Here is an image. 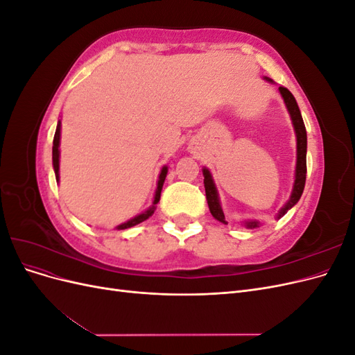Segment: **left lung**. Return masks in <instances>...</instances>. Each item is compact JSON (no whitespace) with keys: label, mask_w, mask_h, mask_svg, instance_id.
<instances>
[{"label":"left lung","mask_w":355,"mask_h":355,"mask_svg":"<svg viewBox=\"0 0 355 355\" xmlns=\"http://www.w3.org/2000/svg\"><path fill=\"white\" fill-rule=\"evenodd\" d=\"M268 83L274 84V81L268 77H263ZM278 92H280L282 98L286 103V108L288 111L290 120H292L293 128H295V135H296V167H295V182H293V189L292 194H290V198L287 202L280 209V211L277 213V219L283 218L284 214L292 209L295 204L299 201L300 196H302L304 188H305V179H306V130H305V124L302 120V115H300L299 106L296 103L295 96L290 93L286 87H278ZM202 176H204V188H206V198L211 216L227 225L228 222L225 220V214L220 206V198H219V192L216 185H214L213 176L210 173V170L207 167H202ZM244 227L253 230V228H259L261 222L256 219H249L244 220Z\"/></svg>","instance_id":"1"}]
</instances>
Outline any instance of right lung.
<instances>
[{"label":"right lung","instance_id":"add662e5","mask_svg":"<svg viewBox=\"0 0 355 355\" xmlns=\"http://www.w3.org/2000/svg\"><path fill=\"white\" fill-rule=\"evenodd\" d=\"M60 120L58 121V127H56V133H55V139H53V168H55V175H56V182H59V158H60ZM167 166H164L163 168H161L159 171V176H158V182H157V189H155V194H154V200H153V206L146 209L145 211H142L141 214H137V216L128 219L127 222L118 225L116 230H127V228H132L135 227V225L141 223L144 220H146L148 218H151L154 211H155V206L157 202L159 201V197H161V189H163V185H164V180H166V176H167Z\"/></svg>","mask_w":355,"mask_h":355}]
</instances>
